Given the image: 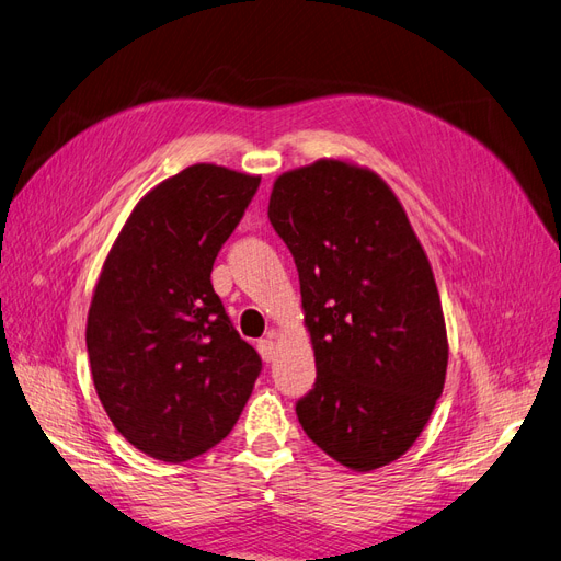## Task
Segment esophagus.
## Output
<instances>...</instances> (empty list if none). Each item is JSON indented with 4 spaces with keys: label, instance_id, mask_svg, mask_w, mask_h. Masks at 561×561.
Masks as SVG:
<instances>
[{
    "label": "esophagus",
    "instance_id": "1",
    "mask_svg": "<svg viewBox=\"0 0 561 561\" xmlns=\"http://www.w3.org/2000/svg\"><path fill=\"white\" fill-rule=\"evenodd\" d=\"M257 351H260V355H262V358H264L266 363L274 360V358H276V342H274V336L260 339V342H257Z\"/></svg>",
    "mask_w": 561,
    "mask_h": 561
}]
</instances>
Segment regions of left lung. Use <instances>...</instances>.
I'll return each mask as SVG.
<instances>
[{"label":"left lung","instance_id":"left-lung-1","mask_svg":"<svg viewBox=\"0 0 561 561\" xmlns=\"http://www.w3.org/2000/svg\"><path fill=\"white\" fill-rule=\"evenodd\" d=\"M268 219L299 271L318 369L297 402L304 433L353 472L398 461L426 428L449 360L410 217L371 168L318 159L276 178Z\"/></svg>","mask_w":561,"mask_h":561}]
</instances>
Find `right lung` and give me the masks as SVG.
<instances>
[{
    "instance_id": "add662e5",
    "label": "right lung",
    "mask_w": 561,
    "mask_h": 561,
    "mask_svg": "<svg viewBox=\"0 0 561 561\" xmlns=\"http://www.w3.org/2000/svg\"><path fill=\"white\" fill-rule=\"evenodd\" d=\"M260 175L194 163L135 203L95 283L87 348L114 428L142 454L190 461L231 433L260 377L210 274Z\"/></svg>"
}]
</instances>
